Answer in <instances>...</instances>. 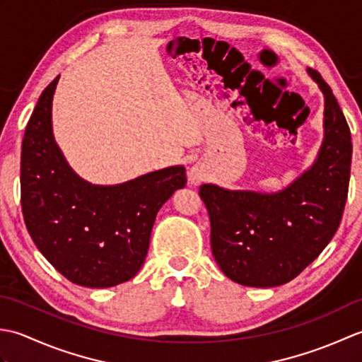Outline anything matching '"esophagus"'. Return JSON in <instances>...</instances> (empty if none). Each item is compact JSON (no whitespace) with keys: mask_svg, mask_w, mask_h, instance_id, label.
Returning a JSON list of instances; mask_svg holds the SVG:
<instances>
[{"mask_svg":"<svg viewBox=\"0 0 362 362\" xmlns=\"http://www.w3.org/2000/svg\"><path fill=\"white\" fill-rule=\"evenodd\" d=\"M204 179H205V173H204V169L201 166L193 165L189 168L188 180L193 183V185H199V183H201Z\"/></svg>","mask_w":362,"mask_h":362,"instance_id":"34e87169","label":"esophagus"}]
</instances>
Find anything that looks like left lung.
I'll return each instance as SVG.
<instances>
[{
	"mask_svg": "<svg viewBox=\"0 0 362 362\" xmlns=\"http://www.w3.org/2000/svg\"><path fill=\"white\" fill-rule=\"evenodd\" d=\"M324 96V140L313 165L279 191L228 189L204 183L211 250L221 271L243 286L291 281L332 241L347 201L351 136L332 88L306 70Z\"/></svg>",
	"mask_w": 362,
	"mask_h": 362,
	"instance_id": "8db88e82",
	"label": "left lung"
}]
</instances>
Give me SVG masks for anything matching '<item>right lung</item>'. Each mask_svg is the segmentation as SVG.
I'll use <instances>...</instances> for the list:
<instances>
[{"instance_id": "1", "label": "right lung", "mask_w": 362, "mask_h": 362, "mask_svg": "<svg viewBox=\"0 0 362 362\" xmlns=\"http://www.w3.org/2000/svg\"><path fill=\"white\" fill-rule=\"evenodd\" d=\"M59 78L38 98L23 138V216L37 249L65 279L86 288H112L141 269L158 210L185 187V166L157 169L117 185L82 179L52 132Z\"/></svg>"}]
</instances>
